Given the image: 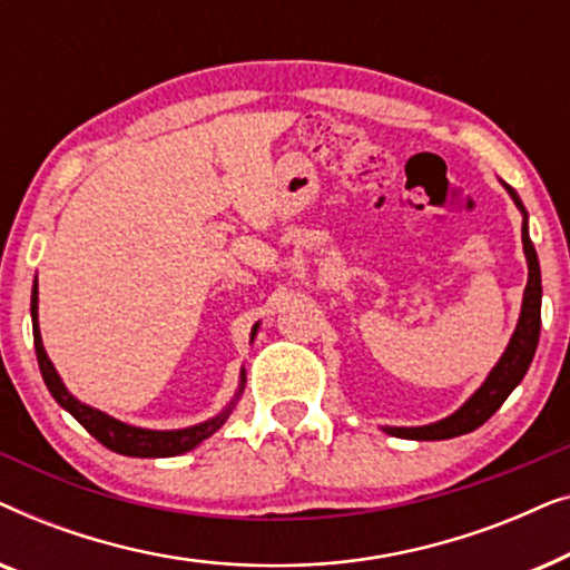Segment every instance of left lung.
<instances>
[{
    "instance_id": "obj_1",
    "label": "left lung",
    "mask_w": 570,
    "mask_h": 570,
    "mask_svg": "<svg viewBox=\"0 0 570 570\" xmlns=\"http://www.w3.org/2000/svg\"><path fill=\"white\" fill-rule=\"evenodd\" d=\"M511 194V199L517 202V207L524 213V225H521V240H524V254L529 264V279L524 291V303H521V316L517 324V332L505 347V353L490 376L485 379L478 392H474L462 410H456L454 415L446 420H439L433 425L423 428H386L392 435H400V439H412V441H443V439H456V435H464L480 428L485 420L493 415V412L501 407L513 389L519 386V381L524 379L529 371V363H532L537 342H540V306H542V277H540V262H537V252L532 246V238H529L527 230V209L521 205L519 194L505 186Z\"/></svg>"
}]
</instances>
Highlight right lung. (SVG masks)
<instances>
[{
    "instance_id": "right-lung-1",
    "label": "right lung",
    "mask_w": 570,
    "mask_h": 570,
    "mask_svg": "<svg viewBox=\"0 0 570 570\" xmlns=\"http://www.w3.org/2000/svg\"><path fill=\"white\" fill-rule=\"evenodd\" d=\"M30 316H33V342H36L38 368H41V376L46 381V386H49L51 396L69 412V415L77 420V423L85 428V431L92 435V439H98L106 449L116 451V454L145 456V459L184 454V451H191L197 443L205 441L207 435H213L217 428L228 420L233 404H236V400H233L230 407L223 410L217 417L207 420V423L184 428V431H145V428L121 423V420L106 415V412L92 410V407H88V404L77 402L75 396L67 392L65 384H61L57 368H53V363L49 361V355H46V350H43L41 332H38V283L33 285V295H30ZM256 326H254L252 337L256 334ZM244 384H246V379H244V373H240L238 394L244 392Z\"/></svg>"
}]
</instances>
